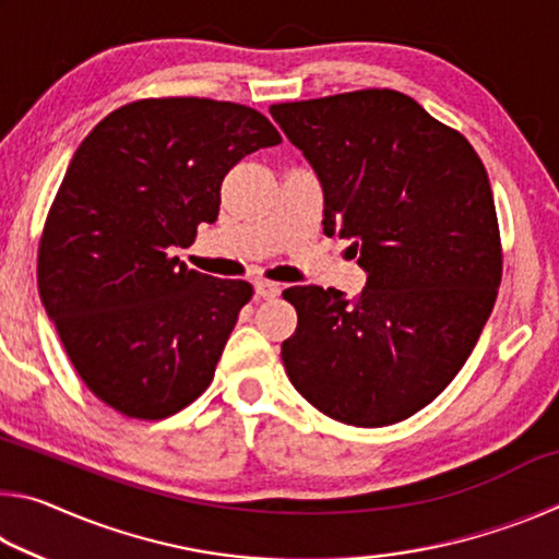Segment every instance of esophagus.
<instances>
[{
  "instance_id": "obj_1",
  "label": "esophagus",
  "mask_w": 559,
  "mask_h": 559,
  "mask_svg": "<svg viewBox=\"0 0 559 559\" xmlns=\"http://www.w3.org/2000/svg\"><path fill=\"white\" fill-rule=\"evenodd\" d=\"M253 288H257V296L259 298H276L278 293H281V283L259 278V281H253Z\"/></svg>"
}]
</instances>
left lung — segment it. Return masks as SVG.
Instances as JSON below:
<instances>
[{"label":"left lung","instance_id":"obj_1","mask_svg":"<svg viewBox=\"0 0 559 559\" xmlns=\"http://www.w3.org/2000/svg\"><path fill=\"white\" fill-rule=\"evenodd\" d=\"M318 173L323 231L353 239L367 286H293V386L347 427L409 419L459 374L493 310L503 246L486 167L459 130L392 88L276 103Z\"/></svg>","mask_w":559,"mask_h":559}]
</instances>
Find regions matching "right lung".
Masks as SVG:
<instances>
[{
    "label": "right lung",
    "mask_w": 559,
    "mask_h": 559,
    "mask_svg": "<svg viewBox=\"0 0 559 559\" xmlns=\"http://www.w3.org/2000/svg\"><path fill=\"white\" fill-rule=\"evenodd\" d=\"M266 116L212 98H143L103 118L75 150L46 214L39 296L83 384L130 419L192 404L253 288L187 269L216 222L229 169L278 145Z\"/></svg>",
    "instance_id": "1"
}]
</instances>
